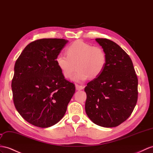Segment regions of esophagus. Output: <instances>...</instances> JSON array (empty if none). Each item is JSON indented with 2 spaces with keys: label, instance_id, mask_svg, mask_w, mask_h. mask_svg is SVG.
Masks as SVG:
<instances>
[{
  "label": "esophagus",
  "instance_id": "obj_1",
  "mask_svg": "<svg viewBox=\"0 0 153 153\" xmlns=\"http://www.w3.org/2000/svg\"><path fill=\"white\" fill-rule=\"evenodd\" d=\"M76 89L77 91H81V90L83 89V87L81 85H76Z\"/></svg>",
  "mask_w": 153,
  "mask_h": 153
}]
</instances>
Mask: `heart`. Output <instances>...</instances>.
<instances>
[{
	"label": "heart",
	"instance_id": "obj_1",
	"mask_svg": "<svg viewBox=\"0 0 153 153\" xmlns=\"http://www.w3.org/2000/svg\"><path fill=\"white\" fill-rule=\"evenodd\" d=\"M66 53H59L56 62L65 78L72 76L74 64L78 70L72 77L76 82H83L89 77L96 78L102 73L107 63V56L100 46H93L83 41H77L66 49Z\"/></svg>",
	"mask_w": 153,
	"mask_h": 153
}]
</instances>
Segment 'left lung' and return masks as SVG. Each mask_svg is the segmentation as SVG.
Instances as JSON below:
<instances>
[{
    "instance_id": "obj_1",
    "label": "left lung",
    "mask_w": 153,
    "mask_h": 153,
    "mask_svg": "<svg viewBox=\"0 0 153 153\" xmlns=\"http://www.w3.org/2000/svg\"><path fill=\"white\" fill-rule=\"evenodd\" d=\"M107 56L100 75L88 83L85 111L92 122L114 127L130 116L138 100V78L128 55L107 39H96Z\"/></svg>"
}]
</instances>
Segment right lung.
I'll return each instance as SVG.
<instances>
[{"label": "right lung", "mask_w": 153, "mask_h": 153, "mask_svg": "<svg viewBox=\"0 0 153 153\" xmlns=\"http://www.w3.org/2000/svg\"><path fill=\"white\" fill-rule=\"evenodd\" d=\"M63 39H41L30 42L15 62L11 88L15 107L26 121L46 128L64 116L75 93L55 59L67 43Z\"/></svg>", "instance_id": "1"}]
</instances>
